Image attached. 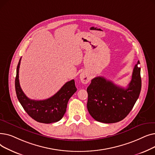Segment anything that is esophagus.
<instances>
[{
    "label": "esophagus",
    "mask_w": 155,
    "mask_h": 155,
    "mask_svg": "<svg viewBox=\"0 0 155 155\" xmlns=\"http://www.w3.org/2000/svg\"><path fill=\"white\" fill-rule=\"evenodd\" d=\"M80 78L81 82H82L84 84H88L91 80L90 76H89V75H88L87 73H86L85 72H83L81 73L80 75Z\"/></svg>",
    "instance_id": "esophagus-1"
}]
</instances>
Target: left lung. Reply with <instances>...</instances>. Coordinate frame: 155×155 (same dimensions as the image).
Returning a JSON list of instances; mask_svg holds the SVG:
<instances>
[{
	"instance_id": "left-lung-1",
	"label": "left lung",
	"mask_w": 155,
	"mask_h": 155,
	"mask_svg": "<svg viewBox=\"0 0 155 155\" xmlns=\"http://www.w3.org/2000/svg\"><path fill=\"white\" fill-rule=\"evenodd\" d=\"M134 66L132 79L126 88L115 85L103 77L93 78L87 87V109L96 120L115 123L124 119L131 112L141 89V68Z\"/></svg>"
}]
</instances>
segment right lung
I'll return each mask as SVG.
<instances>
[{
	"mask_svg": "<svg viewBox=\"0 0 155 155\" xmlns=\"http://www.w3.org/2000/svg\"><path fill=\"white\" fill-rule=\"evenodd\" d=\"M21 60V58L16 71L15 88L18 99L24 110L31 117L39 123L50 124L59 121L66 112L70 97L77 91L74 80L67 82L50 98L42 101L31 100L24 94L20 86L19 70Z\"/></svg>",
	"mask_w": 155,
	"mask_h": 155,
	"instance_id": "1",
	"label": "right lung"
}]
</instances>
